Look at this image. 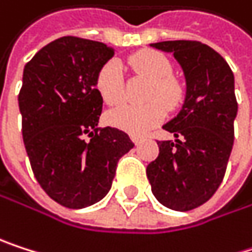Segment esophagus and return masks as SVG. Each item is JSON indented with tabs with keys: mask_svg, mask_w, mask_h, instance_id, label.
I'll list each match as a JSON object with an SVG mask.
<instances>
[{
	"mask_svg": "<svg viewBox=\"0 0 252 252\" xmlns=\"http://www.w3.org/2000/svg\"><path fill=\"white\" fill-rule=\"evenodd\" d=\"M131 140L136 143V145H140L143 142V137L142 136H131Z\"/></svg>",
	"mask_w": 252,
	"mask_h": 252,
	"instance_id": "1",
	"label": "esophagus"
}]
</instances>
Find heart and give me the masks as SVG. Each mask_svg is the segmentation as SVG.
I'll list each match as a JSON object with an SVG mask.
<instances>
[{
    "mask_svg": "<svg viewBox=\"0 0 252 252\" xmlns=\"http://www.w3.org/2000/svg\"><path fill=\"white\" fill-rule=\"evenodd\" d=\"M131 66L139 73L152 79L146 98L152 100L146 104H119L106 113L109 125L130 134H142L158 125L165 116V107L173 109L182 97L180 87L170 78L173 73L168 59L157 51H140L130 59ZM95 90L107 104H116L124 95L122 69L118 60L104 63L95 76ZM163 103H161L160 101Z\"/></svg>",
    "mask_w": 252,
    "mask_h": 252,
    "instance_id": "heart-1",
    "label": "heart"
}]
</instances>
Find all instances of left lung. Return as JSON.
<instances>
[{"label": "left lung", "mask_w": 252, "mask_h": 252, "mask_svg": "<svg viewBox=\"0 0 252 252\" xmlns=\"http://www.w3.org/2000/svg\"><path fill=\"white\" fill-rule=\"evenodd\" d=\"M173 53L186 79L185 103L164 130L176 140L158 142L159 155L146 174L155 198L174 211L205 204L223 182L233 148L238 113L235 78L227 62L198 41L151 44Z\"/></svg>", "instance_id": "obj_1"}]
</instances>
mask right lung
<instances>
[{
    "instance_id": "right-lung-1",
    "label": "right lung",
    "mask_w": 252,
    "mask_h": 252,
    "mask_svg": "<svg viewBox=\"0 0 252 252\" xmlns=\"http://www.w3.org/2000/svg\"><path fill=\"white\" fill-rule=\"evenodd\" d=\"M113 54L103 42L63 36L42 47L23 69L19 109L26 154L41 188L66 208L103 199L119 158L134 148L127 133L97 128L103 98L95 76Z\"/></svg>"
}]
</instances>
